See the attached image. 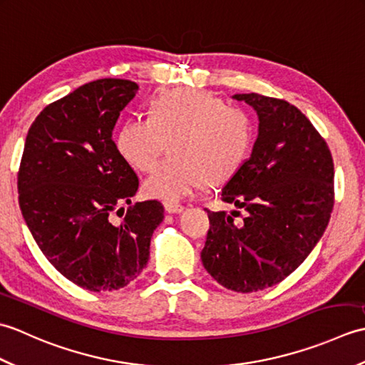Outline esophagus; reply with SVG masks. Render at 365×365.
Instances as JSON below:
<instances>
[{"instance_id": "1", "label": "esophagus", "mask_w": 365, "mask_h": 365, "mask_svg": "<svg viewBox=\"0 0 365 365\" xmlns=\"http://www.w3.org/2000/svg\"><path fill=\"white\" fill-rule=\"evenodd\" d=\"M165 208L168 213H182L185 210V207L182 204H177V202H170V200H168V202H165Z\"/></svg>"}]
</instances>
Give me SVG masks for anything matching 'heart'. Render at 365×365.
<instances>
[{
  "mask_svg": "<svg viewBox=\"0 0 365 365\" xmlns=\"http://www.w3.org/2000/svg\"><path fill=\"white\" fill-rule=\"evenodd\" d=\"M170 143L173 158L145 178L147 196L178 200L220 183L242 165L251 144V120L208 92L169 91L153 98L149 119H128L115 147L131 168L147 173Z\"/></svg>",
  "mask_w": 365,
  "mask_h": 365,
  "instance_id": "obj_1",
  "label": "heart"
}]
</instances>
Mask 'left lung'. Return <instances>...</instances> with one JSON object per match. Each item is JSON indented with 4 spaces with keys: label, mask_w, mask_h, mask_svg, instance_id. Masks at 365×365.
<instances>
[{
    "label": "left lung",
    "mask_w": 365,
    "mask_h": 365,
    "mask_svg": "<svg viewBox=\"0 0 365 365\" xmlns=\"http://www.w3.org/2000/svg\"><path fill=\"white\" fill-rule=\"evenodd\" d=\"M234 98L257 113L259 135L221 199L246 213L235 222L237 210H207L200 259L218 284L251 293L284 281L319 243L334 205V163L297 106L255 92Z\"/></svg>",
    "instance_id": "1"
}]
</instances>
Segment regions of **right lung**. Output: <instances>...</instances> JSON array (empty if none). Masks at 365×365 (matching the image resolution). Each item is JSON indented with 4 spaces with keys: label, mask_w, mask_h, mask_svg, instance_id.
Segmentation results:
<instances>
[{
    "label": "right lung",
    "mask_w": 365,
    "mask_h": 365,
    "mask_svg": "<svg viewBox=\"0 0 365 365\" xmlns=\"http://www.w3.org/2000/svg\"><path fill=\"white\" fill-rule=\"evenodd\" d=\"M138 89L130 80L103 78L50 103L28 130L20 163L19 204L37 246L61 274L91 292L136 279L165 218L158 200L128 207L120 222L111 218L139 185L113 141Z\"/></svg>",
    "instance_id": "obj_1"
}]
</instances>
